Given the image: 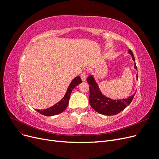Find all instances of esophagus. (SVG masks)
Returning <instances> with one entry per match:
<instances>
[{"label":"esophagus","mask_w":159,"mask_h":159,"mask_svg":"<svg viewBox=\"0 0 159 159\" xmlns=\"http://www.w3.org/2000/svg\"><path fill=\"white\" fill-rule=\"evenodd\" d=\"M80 78L83 82L86 81V71H83L80 74Z\"/></svg>","instance_id":"1"}]
</instances>
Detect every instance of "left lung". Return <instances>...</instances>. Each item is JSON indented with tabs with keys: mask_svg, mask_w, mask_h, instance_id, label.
I'll list each match as a JSON object with an SVG mask.
<instances>
[{
	"mask_svg": "<svg viewBox=\"0 0 159 159\" xmlns=\"http://www.w3.org/2000/svg\"><path fill=\"white\" fill-rule=\"evenodd\" d=\"M128 52L132 56L133 61H135L134 55H133L131 50L129 49ZM134 67L136 70H137L135 62ZM137 79H138V75H137ZM87 82L89 84V101L91 106L97 112L104 115H115L124 110L131 102L136 93H135L127 98L112 100L110 98H107L102 94L92 75H90L88 77Z\"/></svg>",
	"mask_w": 159,
	"mask_h": 159,
	"instance_id": "obj_1",
	"label": "left lung"
}]
</instances>
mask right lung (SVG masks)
Returning a JSON list of instances; mask_svg holds the SVG:
<instances>
[{
  "label": "right lung",
  "mask_w": 159,
  "mask_h": 159,
  "mask_svg": "<svg viewBox=\"0 0 159 159\" xmlns=\"http://www.w3.org/2000/svg\"><path fill=\"white\" fill-rule=\"evenodd\" d=\"M81 82H82V80L80 77L78 76L77 77H75L70 83V84L68 88V89H67V91L64 97L62 98V99L60 102H58V103L52 106L51 107L47 108V109H45L43 110H37L36 111L40 113V114L45 116H53L63 112L68 105L69 100L70 98V95L71 93L72 90L74 88L76 87Z\"/></svg>",
  "instance_id": "obj_1"
}]
</instances>
